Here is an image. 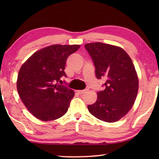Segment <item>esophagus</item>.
Returning a JSON list of instances; mask_svg holds the SVG:
<instances>
[{
    "mask_svg": "<svg viewBox=\"0 0 159 159\" xmlns=\"http://www.w3.org/2000/svg\"><path fill=\"white\" fill-rule=\"evenodd\" d=\"M87 90H77V93H79V94H84V93H85L87 92Z\"/></svg>",
    "mask_w": 159,
    "mask_h": 159,
    "instance_id": "1",
    "label": "esophagus"
}]
</instances>
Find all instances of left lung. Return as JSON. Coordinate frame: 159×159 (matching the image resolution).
Returning a JSON list of instances; mask_svg holds the SVG:
<instances>
[{
	"mask_svg": "<svg viewBox=\"0 0 159 159\" xmlns=\"http://www.w3.org/2000/svg\"><path fill=\"white\" fill-rule=\"evenodd\" d=\"M84 48L92 58L97 79L104 78L105 89L98 92L88 111L97 119L115 122L131 109L138 92V77L132 61L125 50L102 43H88Z\"/></svg>",
	"mask_w": 159,
	"mask_h": 159,
	"instance_id": "1",
	"label": "left lung"
}]
</instances>
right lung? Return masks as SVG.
<instances>
[{
    "mask_svg": "<svg viewBox=\"0 0 159 159\" xmlns=\"http://www.w3.org/2000/svg\"><path fill=\"white\" fill-rule=\"evenodd\" d=\"M79 45H53L32 54L19 71L16 87L19 97L34 116L47 121L66 114L75 92L64 85L67 58Z\"/></svg>",
    "mask_w": 159,
    "mask_h": 159,
    "instance_id": "obj_1",
    "label": "right lung"
}]
</instances>
